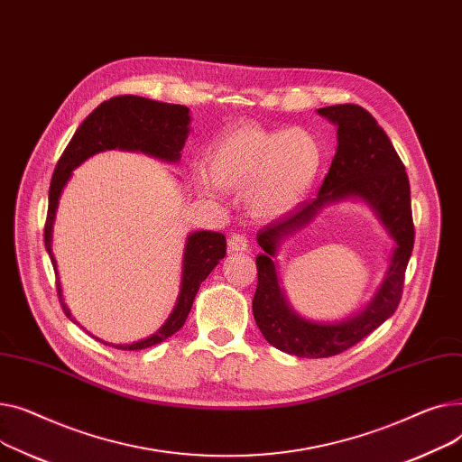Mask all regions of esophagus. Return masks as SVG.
Instances as JSON below:
<instances>
[{
    "mask_svg": "<svg viewBox=\"0 0 462 462\" xmlns=\"http://www.w3.org/2000/svg\"><path fill=\"white\" fill-rule=\"evenodd\" d=\"M227 250L229 252H246L248 250V238H246V235H242V233H235V235H231L229 236V240H227Z\"/></svg>",
    "mask_w": 462,
    "mask_h": 462,
    "instance_id": "esophagus-1",
    "label": "esophagus"
}]
</instances>
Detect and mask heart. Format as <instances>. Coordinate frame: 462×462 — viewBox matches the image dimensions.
I'll list each match as a JSON object with an SVG mask.
<instances>
[{"instance_id": "heart-1", "label": "heart", "mask_w": 462, "mask_h": 462, "mask_svg": "<svg viewBox=\"0 0 462 462\" xmlns=\"http://www.w3.org/2000/svg\"><path fill=\"white\" fill-rule=\"evenodd\" d=\"M324 162L320 142L308 130H270L240 123L226 130L196 173L203 194L216 188L246 192L259 218H278L300 205L315 186Z\"/></svg>"}]
</instances>
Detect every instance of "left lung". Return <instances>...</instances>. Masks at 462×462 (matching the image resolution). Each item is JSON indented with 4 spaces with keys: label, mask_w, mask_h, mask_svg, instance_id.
I'll list each match as a JSON object with an SVG mask.
<instances>
[{
    "label": "left lung",
    "mask_w": 462,
    "mask_h": 462,
    "mask_svg": "<svg viewBox=\"0 0 462 462\" xmlns=\"http://www.w3.org/2000/svg\"><path fill=\"white\" fill-rule=\"evenodd\" d=\"M337 126V151L315 199L304 201L257 233L254 317L264 339L300 358H328L355 346L392 317L401 302L404 270L414 248L411 184L402 162L376 119L358 104H337L317 110ZM362 197L382 218L396 248L389 273L374 300L341 323H311L296 316L279 287L273 259L282 239L307 225L327 204Z\"/></svg>",
    "instance_id": "obj_1"
}]
</instances>
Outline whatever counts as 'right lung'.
Masks as SVG:
<instances>
[{"label": "right lung", "instance_id": "obj_1", "mask_svg": "<svg viewBox=\"0 0 462 462\" xmlns=\"http://www.w3.org/2000/svg\"><path fill=\"white\" fill-rule=\"evenodd\" d=\"M189 110L180 104L158 102L135 95H121L110 100H104L98 107L84 119L74 132L72 140L63 151L56 170H53L50 194H48V214L44 224V246L51 259L53 270H56V259L51 254V231L53 220H56V210L60 205V198L67 180L70 179L72 170H76L81 162L89 156L107 151H140L151 154L154 158L177 162L180 158V151L189 132ZM226 257V236L216 231H196L189 233L184 246L182 257V280L177 304L162 324V328L147 339H142L132 345H114L123 350H140L152 345H158L164 339L171 337L177 330L182 328L186 317L192 310L194 298L199 291V285L212 273V268ZM58 296L65 315L70 317L69 308L63 304L61 283L56 282ZM107 345V343H104Z\"/></svg>", "mask_w": 462, "mask_h": 462}]
</instances>
